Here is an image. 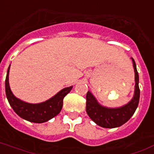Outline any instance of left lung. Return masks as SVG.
<instances>
[{"label":"left lung","instance_id":"obj_1","mask_svg":"<svg viewBox=\"0 0 154 154\" xmlns=\"http://www.w3.org/2000/svg\"><path fill=\"white\" fill-rule=\"evenodd\" d=\"M131 58L135 73V89L133 98L128 103L118 108H108L101 105L91 91H88L87 93L86 112L89 117L100 127L113 128L123 125L132 117L137 108L140 99L139 75L135 61Z\"/></svg>","mask_w":154,"mask_h":154}]
</instances>
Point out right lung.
<instances>
[{
	"mask_svg": "<svg viewBox=\"0 0 154 154\" xmlns=\"http://www.w3.org/2000/svg\"><path fill=\"white\" fill-rule=\"evenodd\" d=\"M9 65L5 79V93L9 104L14 111L24 120L33 123H44L48 121L60 112L63 108V98L70 92L73 86L65 88L45 102L30 103L17 98L12 92L9 83Z\"/></svg>",
	"mask_w": 154,
	"mask_h": 154,
	"instance_id": "add662e5",
	"label": "right lung"
}]
</instances>
